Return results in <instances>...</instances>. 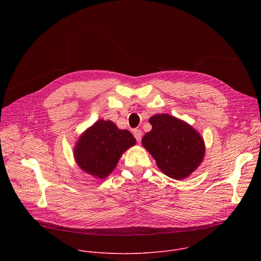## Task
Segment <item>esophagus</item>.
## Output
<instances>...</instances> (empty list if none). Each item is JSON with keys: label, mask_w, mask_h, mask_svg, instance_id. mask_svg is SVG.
<instances>
[{"label": "esophagus", "mask_w": 261, "mask_h": 261, "mask_svg": "<svg viewBox=\"0 0 261 261\" xmlns=\"http://www.w3.org/2000/svg\"><path fill=\"white\" fill-rule=\"evenodd\" d=\"M133 134H134V137L136 138L137 142H140V140H141V136H142L141 131H140V130H138V129H136V130H134Z\"/></svg>", "instance_id": "esophagus-1"}]
</instances>
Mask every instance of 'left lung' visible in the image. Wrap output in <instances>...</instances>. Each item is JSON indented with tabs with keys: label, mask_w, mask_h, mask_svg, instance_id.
Returning a JSON list of instances; mask_svg holds the SVG:
<instances>
[{
	"label": "left lung",
	"mask_w": 261,
	"mask_h": 261,
	"mask_svg": "<svg viewBox=\"0 0 261 261\" xmlns=\"http://www.w3.org/2000/svg\"><path fill=\"white\" fill-rule=\"evenodd\" d=\"M152 130L142 137V145L169 177L181 179L190 175L204 157V142L189 124L169 115L150 119Z\"/></svg>",
	"instance_id": "obj_1"
}]
</instances>
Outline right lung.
Here are the masks:
<instances>
[{
    "instance_id": "1",
    "label": "right lung",
    "mask_w": 261,
    "mask_h": 261,
    "mask_svg": "<svg viewBox=\"0 0 261 261\" xmlns=\"http://www.w3.org/2000/svg\"><path fill=\"white\" fill-rule=\"evenodd\" d=\"M135 142L128 130H120L113 122L100 120L81 136L74 157L83 170L104 178L115 169L122 154Z\"/></svg>"
}]
</instances>
